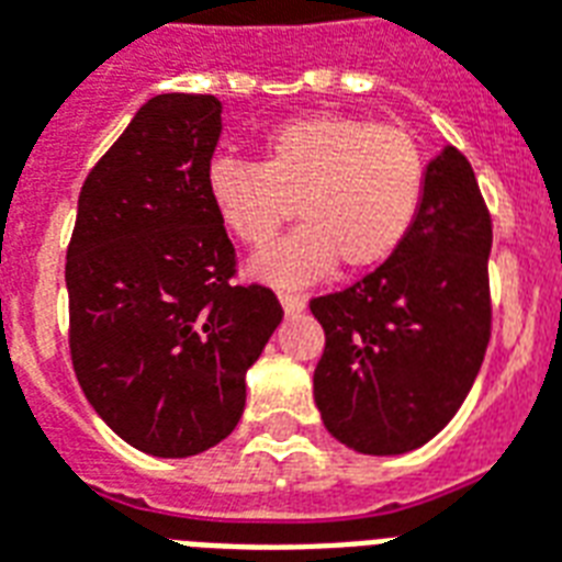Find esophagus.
Returning a JSON list of instances; mask_svg holds the SVG:
<instances>
[{
	"label": "esophagus",
	"mask_w": 562,
	"mask_h": 562,
	"mask_svg": "<svg viewBox=\"0 0 562 562\" xmlns=\"http://www.w3.org/2000/svg\"><path fill=\"white\" fill-rule=\"evenodd\" d=\"M278 302H281L284 313H302L304 311V299H302V295L281 293V295H278Z\"/></svg>",
	"instance_id": "esophagus-1"
}]
</instances>
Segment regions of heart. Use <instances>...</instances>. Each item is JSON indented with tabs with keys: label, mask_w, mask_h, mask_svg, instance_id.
I'll list each match as a JSON object with an SVG mask.
<instances>
[{
	"label": "heart",
	"mask_w": 562,
	"mask_h": 562,
	"mask_svg": "<svg viewBox=\"0 0 562 562\" xmlns=\"http://www.w3.org/2000/svg\"><path fill=\"white\" fill-rule=\"evenodd\" d=\"M222 225L263 246L290 216L302 225L249 260V276L304 286L337 267L363 272L393 258L419 216L425 158L411 132L360 116L313 114L278 125L263 160L222 158L207 169Z\"/></svg>",
	"instance_id": "1"
}]
</instances>
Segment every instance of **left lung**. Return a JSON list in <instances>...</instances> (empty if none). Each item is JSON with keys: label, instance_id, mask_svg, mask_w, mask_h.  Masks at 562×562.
<instances>
[{"label": "left lung", "instance_id": "1", "mask_svg": "<svg viewBox=\"0 0 562 562\" xmlns=\"http://www.w3.org/2000/svg\"><path fill=\"white\" fill-rule=\"evenodd\" d=\"M493 225L454 146L425 167V195L393 258L311 313L325 330L313 398L334 439L360 454H404L446 428L490 342Z\"/></svg>", "mask_w": 562, "mask_h": 562}]
</instances>
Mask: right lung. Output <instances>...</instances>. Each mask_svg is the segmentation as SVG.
<instances>
[{"label": "right lung", "instance_id": "1", "mask_svg": "<svg viewBox=\"0 0 562 562\" xmlns=\"http://www.w3.org/2000/svg\"><path fill=\"white\" fill-rule=\"evenodd\" d=\"M220 134L216 95H155L78 195L72 367L108 428L151 458H193L237 428L246 372L284 316L272 290L232 281L204 184Z\"/></svg>", "mask_w": 562, "mask_h": 562}]
</instances>
